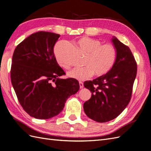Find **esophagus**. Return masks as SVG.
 Masks as SVG:
<instances>
[{"mask_svg": "<svg viewBox=\"0 0 151 151\" xmlns=\"http://www.w3.org/2000/svg\"><path fill=\"white\" fill-rule=\"evenodd\" d=\"M79 85H80V88H83V83L81 81H80L79 82Z\"/></svg>", "mask_w": 151, "mask_h": 151, "instance_id": "34e87169", "label": "esophagus"}]
</instances>
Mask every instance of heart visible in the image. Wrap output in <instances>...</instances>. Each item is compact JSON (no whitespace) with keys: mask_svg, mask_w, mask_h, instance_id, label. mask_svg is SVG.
<instances>
[{"mask_svg":"<svg viewBox=\"0 0 151 151\" xmlns=\"http://www.w3.org/2000/svg\"><path fill=\"white\" fill-rule=\"evenodd\" d=\"M81 51L86 55L85 67L76 68L68 73L71 78L80 81L90 78L95 74L101 76L106 74L113 66L116 55L115 47L111 44L102 45L101 41L90 37H82L78 41ZM61 47L56 53L58 64L64 69L68 70L70 65L63 57Z\"/></svg>","mask_w":151,"mask_h":151,"instance_id":"1","label":"heart"}]
</instances>
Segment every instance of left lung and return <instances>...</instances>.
Here are the masks:
<instances>
[{"label": "left lung", "mask_w": 151, "mask_h": 151, "mask_svg": "<svg viewBox=\"0 0 151 151\" xmlns=\"http://www.w3.org/2000/svg\"><path fill=\"white\" fill-rule=\"evenodd\" d=\"M112 42L116 56L111 69L93 81L84 82L92 95L84 103L83 109L97 122H106L122 112L130 102L137 75V63L130 48L115 37Z\"/></svg>", "instance_id": "left-lung-1"}]
</instances>
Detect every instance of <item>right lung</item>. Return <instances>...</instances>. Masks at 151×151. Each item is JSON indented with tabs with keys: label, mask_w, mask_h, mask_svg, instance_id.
Here are the masks:
<instances>
[{
	"label": "right lung",
	"mask_w": 151,
	"mask_h": 151,
	"mask_svg": "<svg viewBox=\"0 0 151 151\" xmlns=\"http://www.w3.org/2000/svg\"><path fill=\"white\" fill-rule=\"evenodd\" d=\"M60 36L46 31L33 33L19 44L12 56V86L23 109L36 119L59 114L66 100L80 89L76 79L60 78L65 75L54 53Z\"/></svg>",
	"instance_id": "obj_1"
}]
</instances>
